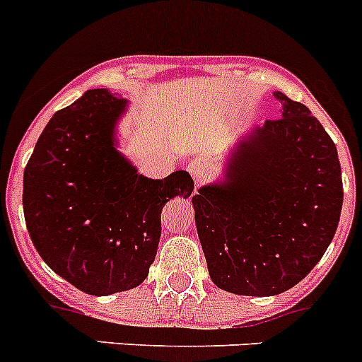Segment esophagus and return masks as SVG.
I'll use <instances>...</instances> for the list:
<instances>
[{"label": "esophagus", "instance_id": "1", "mask_svg": "<svg viewBox=\"0 0 362 362\" xmlns=\"http://www.w3.org/2000/svg\"><path fill=\"white\" fill-rule=\"evenodd\" d=\"M187 170H188V174L192 175L196 187H199L203 181H206V179L211 177L212 165L205 159H194V160H190V163H188Z\"/></svg>", "mask_w": 362, "mask_h": 362}]
</instances>
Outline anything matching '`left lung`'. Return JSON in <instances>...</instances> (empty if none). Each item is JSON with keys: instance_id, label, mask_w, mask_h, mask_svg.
<instances>
[{"instance_id": "left-lung-1", "label": "left lung", "mask_w": 362, "mask_h": 362, "mask_svg": "<svg viewBox=\"0 0 362 362\" xmlns=\"http://www.w3.org/2000/svg\"><path fill=\"white\" fill-rule=\"evenodd\" d=\"M282 117L243 137L225 179L192 197L212 282L234 295L271 296L310 274L335 236L342 175L335 143L284 93Z\"/></svg>"}]
</instances>
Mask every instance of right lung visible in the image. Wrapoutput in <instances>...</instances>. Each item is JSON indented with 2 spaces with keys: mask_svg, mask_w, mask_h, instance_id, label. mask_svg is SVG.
Returning a JSON list of instances; mask_svg holds the SVG:
<instances>
[{
  "mask_svg": "<svg viewBox=\"0 0 362 362\" xmlns=\"http://www.w3.org/2000/svg\"><path fill=\"white\" fill-rule=\"evenodd\" d=\"M128 100L89 89L57 111L23 174V214L42 260L80 291H128L148 276L160 238V211L188 197L194 181L177 170L144 177L117 150L115 126Z\"/></svg>",
  "mask_w": 362,
  "mask_h": 362,
  "instance_id": "add662e5",
  "label": "right lung"
}]
</instances>
